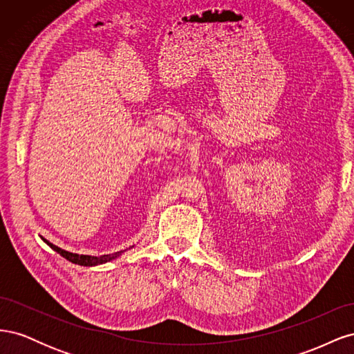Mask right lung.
Returning a JSON list of instances; mask_svg holds the SVG:
<instances>
[{
	"mask_svg": "<svg viewBox=\"0 0 354 354\" xmlns=\"http://www.w3.org/2000/svg\"><path fill=\"white\" fill-rule=\"evenodd\" d=\"M44 242L47 245H50L53 250L57 251L62 257H65L66 260H69L71 263H75V264H80V266H97V264H103V263H108L113 259H116L118 255H121L122 251L120 252H115V254H108V255H99V257H91V255H80V254H73V252H69V251H65L59 248V246L50 243L47 239H44Z\"/></svg>",
	"mask_w": 354,
	"mask_h": 354,
	"instance_id": "obj_1",
	"label": "right lung"
}]
</instances>
